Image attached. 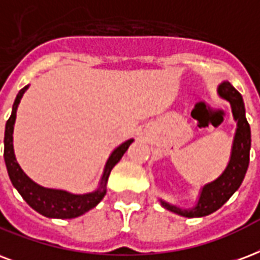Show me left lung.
Returning <instances> with one entry per match:
<instances>
[{"label":"left lung","instance_id":"1","mask_svg":"<svg viewBox=\"0 0 260 260\" xmlns=\"http://www.w3.org/2000/svg\"><path fill=\"white\" fill-rule=\"evenodd\" d=\"M218 95L231 104L233 120L236 121V132L232 143L231 158L226 168L215 180L205 184L199 191L195 205L191 207H180L159 199L164 209L187 218L206 217L221 209L231 196L235 193L245 177L249 164L251 150V128L245 118V108L243 96L229 82H222L217 88Z\"/></svg>","mask_w":260,"mask_h":260}]
</instances>
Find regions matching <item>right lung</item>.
I'll return each mask as SVG.
<instances>
[{
  "label": "right lung",
  "instance_id": "1",
  "mask_svg": "<svg viewBox=\"0 0 260 260\" xmlns=\"http://www.w3.org/2000/svg\"><path fill=\"white\" fill-rule=\"evenodd\" d=\"M28 86L23 87L16 95L15 102L12 106V113L9 120L5 125V138H4V159L7 165L8 174L11 178L13 187L17 189L21 198L24 199L28 206H31L35 211L42 214L47 218H59V219H71V218L80 217L91 209H94L99 202L104 199L106 195V185H108L109 176L114 166L118 164L122 155L125 154L134 139H128L124 143L117 146L109 155L108 161L105 164L104 173L101 176L98 187L94 191L87 193H72L65 189H57V188H46L37 184L34 180L24 173L19 162L16 159L15 148H13V129L16 122V112L19 108L20 101Z\"/></svg>",
  "mask_w": 260,
  "mask_h": 260
}]
</instances>
